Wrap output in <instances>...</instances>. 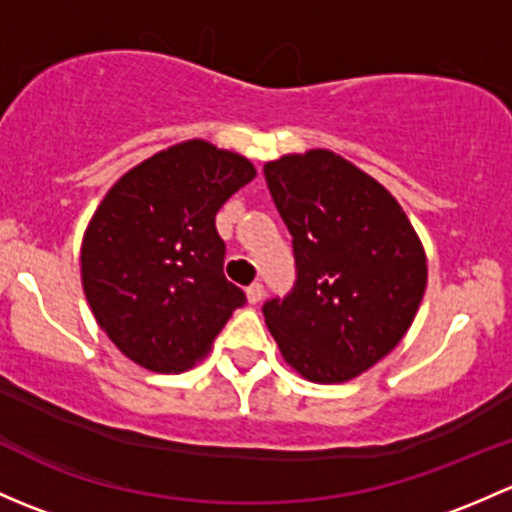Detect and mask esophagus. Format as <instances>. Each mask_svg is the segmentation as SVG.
Segmentation results:
<instances>
[{
	"label": "esophagus",
	"mask_w": 512,
	"mask_h": 512,
	"mask_svg": "<svg viewBox=\"0 0 512 512\" xmlns=\"http://www.w3.org/2000/svg\"><path fill=\"white\" fill-rule=\"evenodd\" d=\"M262 297H265V287H262L260 282H252V285L247 287V302L257 304L262 302Z\"/></svg>",
	"instance_id": "1"
}]
</instances>
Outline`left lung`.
<instances>
[{
  "mask_svg": "<svg viewBox=\"0 0 512 512\" xmlns=\"http://www.w3.org/2000/svg\"><path fill=\"white\" fill-rule=\"evenodd\" d=\"M292 235L297 280L262 304L292 369L342 384L401 342L426 289V255L394 195L332 151L265 165Z\"/></svg>",
  "mask_w": 512,
  "mask_h": 512,
  "instance_id": "obj_1",
  "label": "left lung"
}]
</instances>
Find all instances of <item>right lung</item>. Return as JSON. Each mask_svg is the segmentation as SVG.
<instances>
[{"label":"right lung","instance_id":"1","mask_svg":"<svg viewBox=\"0 0 512 512\" xmlns=\"http://www.w3.org/2000/svg\"><path fill=\"white\" fill-rule=\"evenodd\" d=\"M255 178L237 153L205 141L160 151L103 198L81 245V280L98 327L158 374L193 366L247 302L223 272L215 215Z\"/></svg>","mask_w":512,"mask_h":512}]
</instances>
